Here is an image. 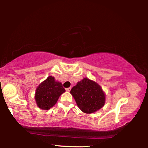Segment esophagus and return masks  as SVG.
I'll list each match as a JSON object with an SVG mask.
<instances>
[{
    "label": "esophagus",
    "instance_id": "1",
    "mask_svg": "<svg viewBox=\"0 0 148 148\" xmlns=\"http://www.w3.org/2000/svg\"><path fill=\"white\" fill-rule=\"evenodd\" d=\"M71 87H69V88H66V91H68V92H69L70 91H71Z\"/></svg>",
    "mask_w": 148,
    "mask_h": 148
}]
</instances>
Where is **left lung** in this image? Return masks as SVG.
Masks as SVG:
<instances>
[{"label":"left lung","mask_w":148,"mask_h":148,"mask_svg":"<svg viewBox=\"0 0 148 148\" xmlns=\"http://www.w3.org/2000/svg\"><path fill=\"white\" fill-rule=\"evenodd\" d=\"M71 93L79 108L86 114H91L103 107L105 95L101 86L88 78H84L72 87Z\"/></svg>","instance_id":"obj_1"}]
</instances>
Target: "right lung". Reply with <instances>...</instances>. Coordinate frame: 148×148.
Wrapping results in <instances>:
<instances>
[{
    "instance_id": "1",
    "label": "right lung",
    "mask_w": 148,
    "mask_h": 148,
    "mask_svg": "<svg viewBox=\"0 0 148 148\" xmlns=\"http://www.w3.org/2000/svg\"><path fill=\"white\" fill-rule=\"evenodd\" d=\"M64 91L61 82L55 81L52 76L47 77L36 90L35 101L37 106L42 110L50 109L56 104L59 97Z\"/></svg>"
}]
</instances>
